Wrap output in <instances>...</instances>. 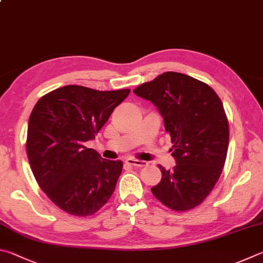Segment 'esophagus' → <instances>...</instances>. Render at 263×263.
I'll list each match as a JSON object with an SVG mask.
<instances>
[{"mask_svg": "<svg viewBox=\"0 0 263 263\" xmlns=\"http://www.w3.org/2000/svg\"><path fill=\"white\" fill-rule=\"evenodd\" d=\"M125 164L132 165V166H138V168H142V166L147 165V162L140 161V160H135V159H127V160H125Z\"/></svg>", "mask_w": 263, "mask_h": 263, "instance_id": "34e87169", "label": "esophagus"}]
</instances>
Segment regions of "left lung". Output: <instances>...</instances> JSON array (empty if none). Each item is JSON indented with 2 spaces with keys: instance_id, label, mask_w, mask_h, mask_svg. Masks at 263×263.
Returning <instances> with one entry per match:
<instances>
[{
  "instance_id": "8db88e82",
  "label": "left lung",
  "mask_w": 263,
  "mask_h": 263,
  "mask_svg": "<svg viewBox=\"0 0 263 263\" xmlns=\"http://www.w3.org/2000/svg\"><path fill=\"white\" fill-rule=\"evenodd\" d=\"M133 93L159 109L177 162L174 170L159 164L162 179L152 193L173 211L195 208L212 192L226 163L229 122L221 99L206 83L173 71Z\"/></svg>"
}]
</instances>
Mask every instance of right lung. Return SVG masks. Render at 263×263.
Listing matches in <instances>:
<instances>
[{
    "label": "right lung",
    "instance_id": "add662e5",
    "mask_svg": "<svg viewBox=\"0 0 263 263\" xmlns=\"http://www.w3.org/2000/svg\"><path fill=\"white\" fill-rule=\"evenodd\" d=\"M131 89L97 90L68 85L39 99L28 119L26 153L41 190L62 211L90 216L115 191L121 160H104L94 139Z\"/></svg>",
    "mask_w": 263,
    "mask_h": 263
}]
</instances>
